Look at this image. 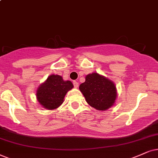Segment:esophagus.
I'll list each match as a JSON object with an SVG mask.
<instances>
[{"mask_svg":"<svg viewBox=\"0 0 158 158\" xmlns=\"http://www.w3.org/2000/svg\"><path fill=\"white\" fill-rule=\"evenodd\" d=\"M73 85H74V87H76V88H77V87H79V82H78V81H73Z\"/></svg>","mask_w":158,"mask_h":158,"instance_id":"1","label":"esophagus"}]
</instances>
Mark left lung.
Wrapping results in <instances>:
<instances>
[{
	"instance_id": "8db88e82",
	"label": "left lung",
	"mask_w": 158,
	"mask_h": 158,
	"mask_svg": "<svg viewBox=\"0 0 158 158\" xmlns=\"http://www.w3.org/2000/svg\"><path fill=\"white\" fill-rule=\"evenodd\" d=\"M87 103L98 111H106L114 105L117 98L115 84L99 73L93 72L85 77V81L79 85Z\"/></svg>"
}]
</instances>
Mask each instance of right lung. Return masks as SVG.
Masks as SVG:
<instances>
[{
    "mask_svg": "<svg viewBox=\"0 0 158 158\" xmlns=\"http://www.w3.org/2000/svg\"><path fill=\"white\" fill-rule=\"evenodd\" d=\"M73 87L71 81H64L61 76L52 74L38 87L36 99L44 109L53 110L62 105L66 93Z\"/></svg>",
    "mask_w": 158,
    "mask_h": 158,
    "instance_id": "add662e5",
    "label": "right lung"
}]
</instances>
